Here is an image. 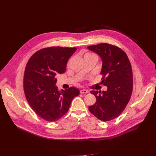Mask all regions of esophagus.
<instances>
[{
  "label": "esophagus",
  "instance_id": "1",
  "mask_svg": "<svg viewBox=\"0 0 156 156\" xmlns=\"http://www.w3.org/2000/svg\"><path fill=\"white\" fill-rule=\"evenodd\" d=\"M88 93V91L86 90H80V93L81 94H86Z\"/></svg>",
  "mask_w": 156,
  "mask_h": 156
}]
</instances>
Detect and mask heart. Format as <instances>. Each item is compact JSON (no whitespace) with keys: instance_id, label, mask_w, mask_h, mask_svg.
<instances>
[{"instance_id":"heart-1","label":"heart","mask_w":156,"mask_h":156,"mask_svg":"<svg viewBox=\"0 0 156 156\" xmlns=\"http://www.w3.org/2000/svg\"><path fill=\"white\" fill-rule=\"evenodd\" d=\"M94 55V54H90V53H87L85 55Z\"/></svg>"}]
</instances>
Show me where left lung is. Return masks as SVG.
Instances as JSON below:
<instances>
[{
	"label": "left lung",
	"mask_w": 156,
	"mask_h": 156,
	"mask_svg": "<svg viewBox=\"0 0 156 156\" xmlns=\"http://www.w3.org/2000/svg\"><path fill=\"white\" fill-rule=\"evenodd\" d=\"M87 49L98 54L102 61V81L107 87L106 91H91L96 101L89 107L92 114L102 121L117 117L125 108L133 91V73L131 63L124 51L107 43L90 46Z\"/></svg>",
	"instance_id": "1"
}]
</instances>
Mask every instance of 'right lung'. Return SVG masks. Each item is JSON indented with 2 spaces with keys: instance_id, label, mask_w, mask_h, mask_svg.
<instances>
[{
  "instance_id": "obj_1",
  "label": "right lung",
  "mask_w": 156,
  "mask_h": 156,
  "mask_svg": "<svg viewBox=\"0 0 156 156\" xmlns=\"http://www.w3.org/2000/svg\"><path fill=\"white\" fill-rule=\"evenodd\" d=\"M76 51V48H44L35 52L27 64L23 79L26 98L34 112L46 121L61 119L80 94L75 87L59 91L55 85L57 76L65 72L68 60Z\"/></svg>"
}]
</instances>
